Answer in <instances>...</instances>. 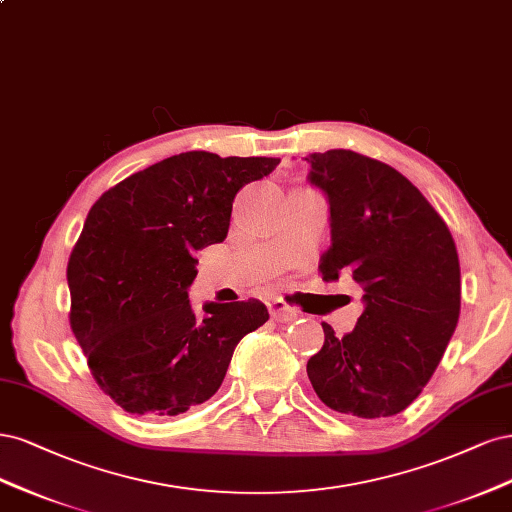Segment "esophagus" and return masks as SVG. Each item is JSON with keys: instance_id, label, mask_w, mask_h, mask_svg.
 <instances>
[{"instance_id": "1", "label": "esophagus", "mask_w": 512, "mask_h": 512, "mask_svg": "<svg viewBox=\"0 0 512 512\" xmlns=\"http://www.w3.org/2000/svg\"><path fill=\"white\" fill-rule=\"evenodd\" d=\"M266 304H268L270 315H272L276 321L287 323V321H295V319H298V312H295L291 306H287V302H285L283 298H270Z\"/></svg>"}]
</instances>
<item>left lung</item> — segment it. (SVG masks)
Segmentation results:
<instances>
[{"label":"left lung","instance_id":"obj_1","mask_svg":"<svg viewBox=\"0 0 512 512\" xmlns=\"http://www.w3.org/2000/svg\"><path fill=\"white\" fill-rule=\"evenodd\" d=\"M310 183L329 200L332 244L323 280L349 274L364 312L308 359L319 400L359 419L398 415L419 398L455 332L461 276L455 240L434 206L383 161L344 148L306 157Z\"/></svg>","mask_w":512,"mask_h":512}]
</instances>
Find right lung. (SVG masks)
Masks as SVG:
<instances>
[{
  "instance_id": "right-lung-1",
  "label": "right lung",
  "mask_w": 512,
  "mask_h": 512,
  "mask_svg": "<svg viewBox=\"0 0 512 512\" xmlns=\"http://www.w3.org/2000/svg\"><path fill=\"white\" fill-rule=\"evenodd\" d=\"M276 157L189 151L131 174L89 214L68 261L70 325L100 389L131 415L176 417L221 387L236 344L268 321L259 300L206 304L193 257L223 242L236 193Z\"/></svg>"
}]
</instances>
